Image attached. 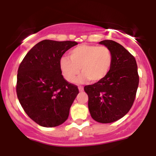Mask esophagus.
<instances>
[{"label": "esophagus", "instance_id": "esophagus-1", "mask_svg": "<svg viewBox=\"0 0 156 156\" xmlns=\"http://www.w3.org/2000/svg\"><path fill=\"white\" fill-rule=\"evenodd\" d=\"M78 89H79L80 92H83V87H82V86H79V87H78Z\"/></svg>", "mask_w": 156, "mask_h": 156}]
</instances>
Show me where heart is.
<instances>
[{
  "mask_svg": "<svg viewBox=\"0 0 156 156\" xmlns=\"http://www.w3.org/2000/svg\"><path fill=\"white\" fill-rule=\"evenodd\" d=\"M69 57H62L59 63L62 75L69 82L76 80L80 68L83 73L80 81H101L108 74L112 65V52L105 46L81 44L71 50Z\"/></svg>",
  "mask_w": 156,
  "mask_h": 156,
  "instance_id": "heart-1",
  "label": "heart"
}]
</instances>
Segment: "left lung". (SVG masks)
<instances>
[{"mask_svg": "<svg viewBox=\"0 0 156 156\" xmlns=\"http://www.w3.org/2000/svg\"><path fill=\"white\" fill-rule=\"evenodd\" d=\"M99 43L112 52V67L104 79L85 86L84 91L88 94L92 119L101 123H111L124 117L131 108L139 77L135 58L122 45L108 39Z\"/></svg>", "mask_w": 156, "mask_h": 156, "instance_id": "8db88e82", "label": "left lung"}]
</instances>
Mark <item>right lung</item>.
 <instances>
[{
  "mask_svg": "<svg viewBox=\"0 0 156 156\" xmlns=\"http://www.w3.org/2000/svg\"><path fill=\"white\" fill-rule=\"evenodd\" d=\"M76 44L73 41L44 39L35 44L20 64L17 98L27 115L41 126L64 123L79 93L77 86L64 79L59 64L64 53Z\"/></svg>",
  "mask_w": 156,
  "mask_h": 156,
  "instance_id": "add662e5",
  "label": "right lung"
}]
</instances>
